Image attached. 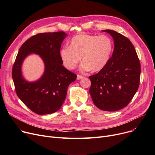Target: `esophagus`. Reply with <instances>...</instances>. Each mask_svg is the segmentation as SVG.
I'll list each match as a JSON object with an SVG mask.
<instances>
[{"label": "esophagus", "mask_w": 155, "mask_h": 155, "mask_svg": "<svg viewBox=\"0 0 155 155\" xmlns=\"http://www.w3.org/2000/svg\"><path fill=\"white\" fill-rule=\"evenodd\" d=\"M84 78V76L83 75H77V79L78 80H80V79H82V78Z\"/></svg>", "instance_id": "obj_1"}]
</instances>
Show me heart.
Returning <instances> with one entry per match:
<instances>
[{
  "instance_id": "obj_1",
  "label": "heart",
  "mask_w": 155,
  "mask_h": 155,
  "mask_svg": "<svg viewBox=\"0 0 155 155\" xmlns=\"http://www.w3.org/2000/svg\"><path fill=\"white\" fill-rule=\"evenodd\" d=\"M112 50L113 43L109 36L82 34L71 39L70 46L61 49L60 56L64 67L69 70L76 67L82 56L81 70L98 71L109 62Z\"/></svg>"
}]
</instances>
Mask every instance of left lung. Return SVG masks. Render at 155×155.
<instances>
[{
    "label": "left lung",
    "instance_id": "8db88e82",
    "mask_svg": "<svg viewBox=\"0 0 155 155\" xmlns=\"http://www.w3.org/2000/svg\"><path fill=\"white\" fill-rule=\"evenodd\" d=\"M114 41V49L105 67L89 77V92L94 104L105 111H116L131 102L139 88L141 64L135 48L127 38L106 29Z\"/></svg>",
    "mask_w": 155,
    "mask_h": 155
}]
</instances>
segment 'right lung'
<instances>
[{"instance_id": "add662e5", "label": "right lung", "mask_w": 155, "mask_h": 155, "mask_svg": "<svg viewBox=\"0 0 155 155\" xmlns=\"http://www.w3.org/2000/svg\"><path fill=\"white\" fill-rule=\"evenodd\" d=\"M67 35L63 31L45 32L32 36L21 46L13 64L12 76L19 98L33 112L39 115L58 111L66 98L69 85L77 75L63 67L60 48ZM30 53L39 54L45 64L40 79L28 83L21 74L23 59Z\"/></svg>"}]
</instances>
